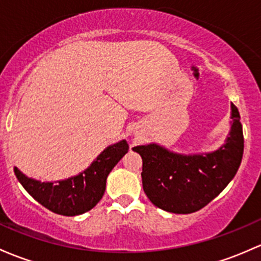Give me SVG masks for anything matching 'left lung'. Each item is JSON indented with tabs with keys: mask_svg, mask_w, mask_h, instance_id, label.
<instances>
[{
	"mask_svg": "<svg viewBox=\"0 0 261 261\" xmlns=\"http://www.w3.org/2000/svg\"><path fill=\"white\" fill-rule=\"evenodd\" d=\"M231 119L226 144L206 155H177L156 144L134 147L142 158V188L155 206L175 214L195 213L226 188L244 152L243 126L234 103Z\"/></svg>",
	"mask_w": 261,
	"mask_h": 261,
	"instance_id": "8db88e82",
	"label": "left lung"
}]
</instances>
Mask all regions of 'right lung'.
I'll return each mask as SVG.
<instances>
[{
	"label": "right lung",
	"mask_w": 261,
	"mask_h": 261,
	"mask_svg": "<svg viewBox=\"0 0 261 261\" xmlns=\"http://www.w3.org/2000/svg\"><path fill=\"white\" fill-rule=\"evenodd\" d=\"M125 140L111 145L98 155L91 166L77 176L55 182L30 179L15 167V175L24 190L52 213L75 216L96 206L106 189V179L114 166L127 152Z\"/></svg>",
	"instance_id": "right-lung-1"
}]
</instances>
